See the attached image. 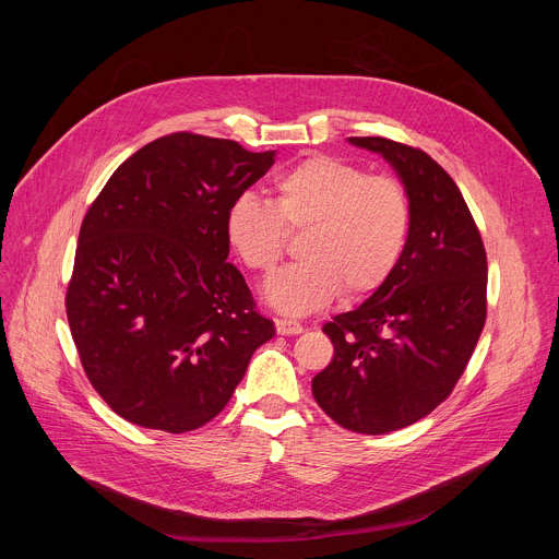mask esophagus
I'll return each instance as SVG.
<instances>
[{"label":"esophagus","instance_id":"esophagus-1","mask_svg":"<svg viewBox=\"0 0 559 559\" xmlns=\"http://www.w3.org/2000/svg\"><path fill=\"white\" fill-rule=\"evenodd\" d=\"M276 332L281 336H296L302 334V325L296 321H285V318H276Z\"/></svg>","mask_w":559,"mask_h":559}]
</instances>
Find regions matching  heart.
<instances>
[{"instance_id": "obj_1", "label": "heart", "mask_w": 559, "mask_h": 559, "mask_svg": "<svg viewBox=\"0 0 559 559\" xmlns=\"http://www.w3.org/2000/svg\"><path fill=\"white\" fill-rule=\"evenodd\" d=\"M412 205L401 181L367 175L343 158L313 154L274 181V201L238 194L225 212V236L241 263L267 276L287 250V231H307L302 263L265 285V300L289 316L330 305L341 292L358 300L380 289L401 263Z\"/></svg>"}]
</instances>
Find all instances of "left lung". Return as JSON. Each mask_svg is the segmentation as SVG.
I'll list each match as a JSON object with an SVG mask.
<instances>
[{"label":"left lung","instance_id":"8db88e82","mask_svg":"<svg viewBox=\"0 0 559 559\" xmlns=\"http://www.w3.org/2000/svg\"><path fill=\"white\" fill-rule=\"evenodd\" d=\"M401 177L412 225L401 263L323 332L332 362L311 393L341 427L380 436L429 416L466 369L487 321V252L462 192L433 158L384 136H349Z\"/></svg>","mask_w":559,"mask_h":559}]
</instances>
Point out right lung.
<instances>
[{
    "mask_svg": "<svg viewBox=\"0 0 559 559\" xmlns=\"http://www.w3.org/2000/svg\"><path fill=\"white\" fill-rule=\"evenodd\" d=\"M274 150L175 132L115 170L88 207L66 313L84 371L132 425L186 433L216 418L276 330L231 263L229 203Z\"/></svg>",
    "mask_w": 559,
    "mask_h": 559,
    "instance_id": "obj_1",
    "label": "right lung"
}]
</instances>
